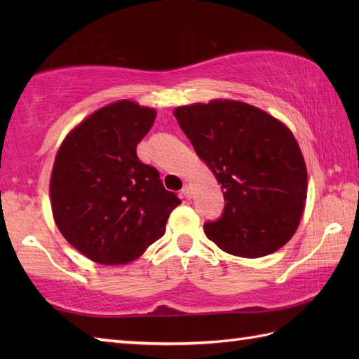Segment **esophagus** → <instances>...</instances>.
<instances>
[{
  "instance_id": "obj_1",
  "label": "esophagus",
  "mask_w": 359,
  "mask_h": 359,
  "mask_svg": "<svg viewBox=\"0 0 359 359\" xmlns=\"http://www.w3.org/2000/svg\"><path fill=\"white\" fill-rule=\"evenodd\" d=\"M182 196H184L185 199H191V187L185 185L184 188H182Z\"/></svg>"
}]
</instances>
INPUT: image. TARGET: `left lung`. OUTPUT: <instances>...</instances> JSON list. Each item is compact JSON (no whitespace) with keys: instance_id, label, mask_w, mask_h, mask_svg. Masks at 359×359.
Instances as JSON below:
<instances>
[{"instance_id":"8db88e82","label":"left lung","mask_w":359,"mask_h":359,"mask_svg":"<svg viewBox=\"0 0 359 359\" xmlns=\"http://www.w3.org/2000/svg\"><path fill=\"white\" fill-rule=\"evenodd\" d=\"M182 131L224 189L205 234L226 253L261 257L292 239L307 197V170L292 131L255 106L212 100L174 111Z\"/></svg>"}]
</instances>
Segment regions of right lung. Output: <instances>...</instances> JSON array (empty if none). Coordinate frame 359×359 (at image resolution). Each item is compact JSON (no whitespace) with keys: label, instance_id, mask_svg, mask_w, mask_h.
<instances>
[{"label":"right lung","instance_id":"right-lung-1","mask_svg":"<svg viewBox=\"0 0 359 359\" xmlns=\"http://www.w3.org/2000/svg\"><path fill=\"white\" fill-rule=\"evenodd\" d=\"M156 111L121 100L95 111L60 147L50 177L53 219L65 239L90 261L118 265L165 234L180 205L158 171L137 157Z\"/></svg>","mask_w":359,"mask_h":359}]
</instances>
